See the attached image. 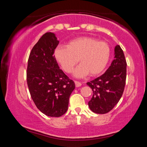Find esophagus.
I'll return each instance as SVG.
<instances>
[{"label":"esophagus","mask_w":147,"mask_h":147,"mask_svg":"<svg viewBox=\"0 0 147 147\" xmlns=\"http://www.w3.org/2000/svg\"><path fill=\"white\" fill-rule=\"evenodd\" d=\"M74 83H75V86L77 88H78V87L82 86V83L78 81H74Z\"/></svg>","instance_id":"esophagus-1"}]
</instances>
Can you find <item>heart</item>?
Segmentation results:
<instances>
[{
	"mask_svg": "<svg viewBox=\"0 0 147 147\" xmlns=\"http://www.w3.org/2000/svg\"><path fill=\"white\" fill-rule=\"evenodd\" d=\"M54 58L67 73H71L77 63L80 64L74 71L76 77L101 73L110 57V47L103 41L90 37H81L69 41L66 47L58 46L54 50Z\"/></svg>",
	"mask_w": 147,
	"mask_h": 147,
	"instance_id": "b5f03b06",
	"label": "heart"
}]
</instances>
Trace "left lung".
<instances>
[{
    "mask_svg": "<svg viewBox=\"0 0 147 147\" xmlns=\"http://www.w3.org/2000/svg\"><path fill=\"white\" fill-rule=\"evenodd\" d=\"M126 61L119 45L115 47V57L102 75L87 83L93 90L88 105L93 112L104 114L112 109L123 95L126 78Z\"/></svg>",
    "mask_w": 147,
    "mask_h": 147,
    "instance_id": "obj_1",
    "label": "left lung"
}]
</instances>
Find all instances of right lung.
Instances as JSON below:
<instances>
[{
  "label": "right lung",
  "mask_w": 147,
  "mask_h": 147,
  "mask_svg": "<svg viewBox=\"0 0 147 147\" xmlns=\"http://www.w3.org/2000/svg\"><path fill=\"white\" fill-rule=\"evenodd\" d=\"M58 44L54 33L43 35L30 52L26 73L29 91L36 107L45 115L54 117L65 113L75 88L53 55Z\"/></svg>",
  "instance_id": "right-lung-1"
}]
</instances>
